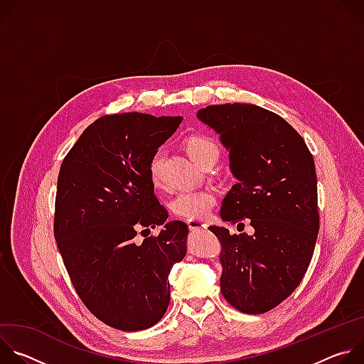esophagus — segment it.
<instances>
[{
    "label": "esophagus",
    "mask_w": 364,
    "mask_h": 364,
    "mask_svg": "<svg viewBox=\"0 0 364 364\" xmlns=\"http://www.w3.org/2000/svg\"><path fill=\"white\" fill-rule=\"evenodd\" d=\"M187 225H188L190 230H200L207 226L205 222L201 219H190V220H187Z\"/></svg>",
    "instance_id": "1"
}]
</instances>
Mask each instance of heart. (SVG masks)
<instances>
[{"label": "heart", "mask_w": 364, "mask_h": 364, "mask_svg": "<svg viewBox=\"0 0 364 364\" xmlns=\"http://www.w3.org/2000/svg\"><path fill=\"white\" fill-rule=\"evenodd\" d=\"M186 149L190 155V159L197 163L205 154L212 151L219 152L216 142L210 138L196 135L187 139ZM161 166H163V151L155 152L149 163H148V173L149 178L154 186H160L161 183ZM216 204V197L209 190H196V191H181L178 193L173 201L171 209L176 215L188 218V219H203L209 215Z\"/></svg>", "instance_id": "b5f03b06"}]
</instances>
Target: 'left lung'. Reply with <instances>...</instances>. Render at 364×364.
Listing matches in <instances>:
<instances>
[{
	"mask_svg": "<svg viewBox=\"0 0 364 364\" xmlns=\"http://www.w3.org/2000/svg\"><path fill=\"white\" fill-rule=\"evenodd\" d=\"M229 151L236 184L222 201L223 222L249 219L253 235L210 226L222 250L220 289L246 314H264L287 299L313 257L318 228L317 174L302 136L279 115L250 103L197 111Z\"/></svg>",
	"mask_w": 364,
	"mask_h": 364,
	"instance_id": "left-lung-1",
	"label": "left lung"
}]
</instances>
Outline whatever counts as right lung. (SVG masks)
Returning <instances> with one entry per match:
<instances>
[{"instance_id": "right-lung-1", "label": "right lung", "mask_w": 364, "mask_h": 364, "mask_svg": "<svg viewBox=\"0 0 364 364\" xmlns=\"http://www.w3.org/2000/svg\"><path fill=\"white\" fill-rule=\"evenodd\" d=\"M181 117L127 112L89 125L65 157L56 194L55 237L72 284L105 324L122 331L157 324L170 304L168 275L187 252L188 228L167 222L148 163ZM163 225L142 244L139 227Z\"/></svg>"}]
</instances>
